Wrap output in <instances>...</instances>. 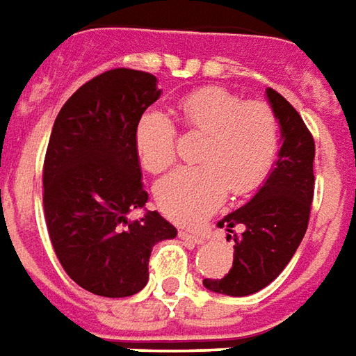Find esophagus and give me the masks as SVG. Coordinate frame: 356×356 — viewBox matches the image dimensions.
I'll list each match as a JSON object with an SVG mask.
<instances>
[{
    "instance_id": "34e87169",
    "label": "esophagus",
    "mask_w": 356,
    "mask_h": 356,
    "mask_svg": "<svg viewBox=\"0 0 356 356\" xmlns=\"http://www.w3.org/2000/svg\"><path fill=\"white\" fill-rule=\"evenodd\" d=\"M178 236H180V239L191 241V243H195V245H201V243L205 241V239H203V236H199V234H191V232H186V230L178 232Z\"/></svg>"
}]
</instances>
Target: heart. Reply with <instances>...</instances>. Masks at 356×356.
<instances>
[{
    "label": "heart",
    "instance_id": "b5f03b06",
    "mask_svg": "<svg viewBox=\"0 0 356 356\" xmlns=\"http://www.w3.org/2000/svg\"><path fill=\"white\" fill-rule=\"evenodd\" d=\"M193 132L205 134L199 166H180L155 186L161 211L172 220L193 224L222 205L226 190L245 195L266 178L278 149V122L268 105L243 103L218 86L201 88L180 102ZM136 149L142 165L159 172L176 157V130L163 111L149 109L136 124Z\"/></svg>",
    "mask_w": 356,
    "mask_h": 356
}]
</instances>
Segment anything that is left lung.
Wrapping results in <instances>:
<instances>
[{"instance_id": "obj_1", "label": "left lung", "mask_w": 356, "mask_h": 356, "mask_svg": "<svg viewBox=\"0 0 356 356\" xmlns=\"http://www.w3.org/2000/svg\"><path fill=\"white\" fill-rule=\"evenodd\" d=\"M280 126L278 161L261 190L218 222L234 239V263L220 280H203L209 291L232 297L257 293L280 276L303 239L314 195V140L289 103L266 88ZM238 232H236L235 230Z\"/></svg>"}]
</instances>
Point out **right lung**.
Instances as JSON below:
<instances>
[{
    "mask_svg": "<svg viewBox=\"0 0 356 356\" xmlns=\"http://www.w3.org/2000/svg\"><path fill=\"white\" fill-rule=\"evenodd\" d=\"M149 72L113 69L69 97L53 124L44 163V214L65 272L102 297H128L149 280L155 243L176 228L145 209L136 124L161 97Z\"/></svg>",
    "mask_w": 356,
    "mask_h": 356,
    "instance_id": "right-lung-1",
    "label": "right lung"
}]
</instances>
